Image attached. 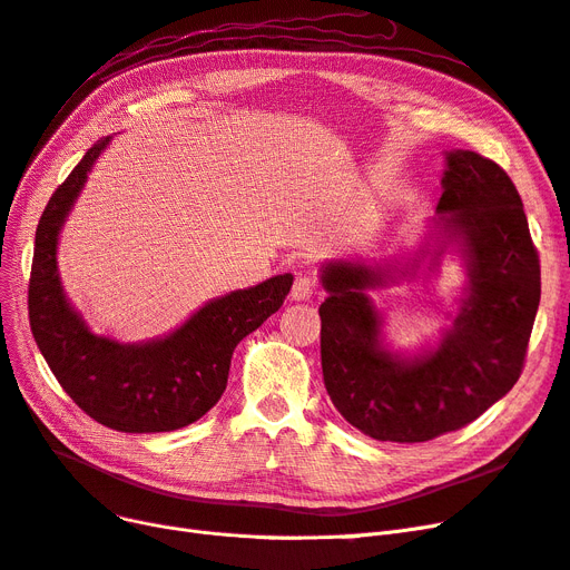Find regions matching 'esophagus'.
I'll list each match as a JSON object with an SVG mask.
<instances>
[{
    "label": "esophagus",
    "instance_id": "1",
    "mask_svg": "<svg viewBox=\"0 0 570 570\" xmlns=\"http://www.w3.org/2000/svg\"><path fill=\"white\" fill-rule=\"evenodd\" d=\"M292 302H308L313 297V281L306 276H297V281H294L292 285V292H289Z\"/></svg>",
    "mask_w": 570,
    "mask_h": 570
}]
</instances>
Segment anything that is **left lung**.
<instances>
[{
  "label": "left lung",
  "mask_w": 570,
  "mask_h": 570,
  "mask_svg": "<svg viewBox=\"0 0 570 570\" xmlns=\"http://www.w3.org/2000/svg\"><path fill=\"white\" fill-rule=\"evenodd\" d=\"M431 240L403 268L340 259L323 266L321 361L327 394L365 436L422 443L474 422L517 384L540 304V259L517 186L474 150L445 153ZM455 248L468 285L454 327L434 350L385 348L368 289L432 267Z\"/></svg>",
  "instance_id": "left-lung-1"
}]
</instances>
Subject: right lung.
Instances as JSON below:
<instances>
[{"label": "right lung", "mask_w": 570, "mask_h": 570, "mask_svg": "<svg viewBox=\"0 0 570 570\" xmlns=\"http://www.w3.org/2000/svg\"><path fill=\"white\" fill-rule=\"evenodd\" d=\"M110 136L96 141L47 203L35 233L28 287L32 337L66 394L98 424L125 434L174 431L222 399L233 348L276 313L292 276H273L207 302L167 337L120 344L94 335L58 278V233Z\"/></svg>", "instance_id": "add662e5"}]
</instances>
